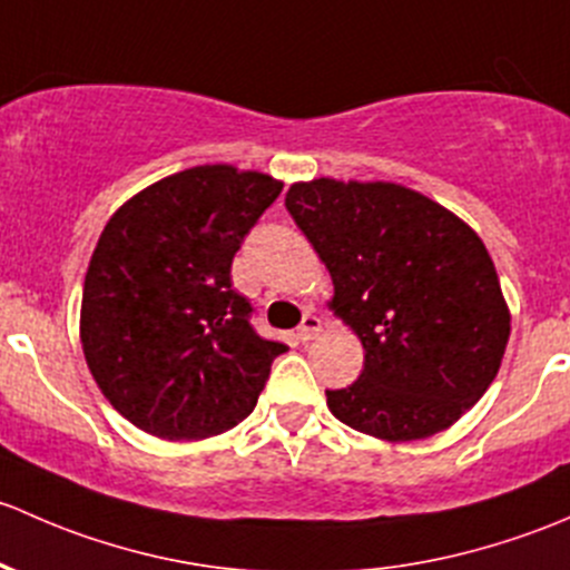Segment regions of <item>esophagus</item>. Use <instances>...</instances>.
Returning <instances> with one entry per match:
<instances>
[{
    "mask_svg": "<svg viewBox=\"0 0 570 570\" xmlns=\"http://www.w3.org/2000/svg\"><path fill=\"white\" fill-rule=\"evenodd\" d=\"M318 332H321V318H318V315L307 313L302 318V324H298V328H296V337L302 340V343H307V340H313Z\"/></svg>",
    "mask_w": 570,
    "mask_h": 570,
    "instance_id": "1",
    "label": "esophagus"
}]
</instances>
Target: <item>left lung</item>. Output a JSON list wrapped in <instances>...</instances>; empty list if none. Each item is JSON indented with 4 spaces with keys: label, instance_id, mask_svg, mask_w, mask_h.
I'll use <instances>...</instances> for the list:
<instances>
[{
    "label": "left lung",
    "instance_id": "8db88e82",
    "mask_svg": "<svg viewBox=\"0 0 570 570\" xmlns=\"http://www.w3.org/2000/svg\"><path fill=\"white\" fill-rule=\"evenodd\" d=\"M285 208L334 283L328 307L362 340L365 371L326 390L340 422L386 442L453 425L494 381L510 337L478 233L397 184H293Z\"/></svg>",
    "mask_w": 570,
    "mask_h": 570
}]
</instances>
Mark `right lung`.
Here are the masks:
<instances>
[{
	"mask_svg": "<svg viewBox=\"0 0 570 570\" xmlns=\"http://www.w3.org/2000/svg\"><path fill=\"white\" fill-rule=\"evenodd\" d=\"M283 191L263 173L205 164L115 210L81 293V348L107 401L158 439H205L252 414L287 345L252 328L230 266Z\"/></svg>",
	"mask_w": 570,
	"mask_h": 570,
	"instance_id": "obj_1",
	"label": "right lung"
}]
</instances>
